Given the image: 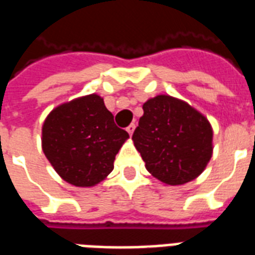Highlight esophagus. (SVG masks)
<instances>
[{"label": "esophagus", "instance_id": "obj_1", "mask_svg": "<svg viewBox=\"0 0 255 255\" xmlns=\"http://www.w3.org/2000/svg\"><path fill=\"white\" fill-rule=\"evenodd\" d=\"M134 129H135V126H134V124H130V125L128 126V128H126V131H128V133H129L130 135H133Z\"/></svg>", "mask_w": 255, "mask_h": 255}]
</instances>
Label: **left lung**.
Wrapping results in <instances>:
<instances>
[{"instance_id": "1", "label": "left lung", "mask_w": 255, "mask_h": 255, "mask_svg": "<svg viewBox=\"0 0 255 255\" xmlns=\"http://www.w3.org/2000/svg\"><path fill=\"white\" fill-rule=\"evenodd\" d=\"M142 108L131 139L146 170L166 185H183L200 176L213 154L208 118L170 95L148 99Z\"/></svg>"}]
</instances>
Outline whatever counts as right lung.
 Returning <instances> with one entry per match:
<instances>
[{
  "label": "right lung",
  "mask_w": 255,
  "mask_h": 255,
  "mask_svg": "<svg viewBox=\"0 0 255 255\" xmlns=\"http://www.w3.org/2000/svg\"><path fill=\"white\" fill-rule=\"evenodd\" d=\"M128 139L96 93L58 105L42 126V150L51 166L64 182L83 188L108 178Z\"/></svg>",
  "instance_id": "obj_1"
}]
</instances>
